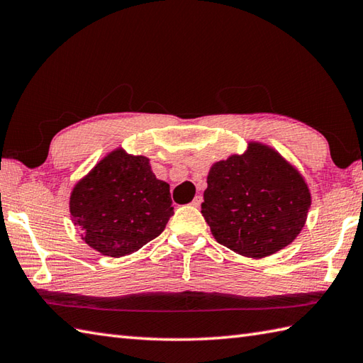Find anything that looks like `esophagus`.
Here are the masks:
<instances>
[{"instance_id":"34e87169","label":"esophagus","mask_w":363,"mask_h":363,"mask_svg":"<svg viewBox=\"0 0 363 363\" xmlns=\"http://www.w3.org/2000/svg\"><path fill=\"white\" fill-rule=\"evenodd\" d=\"M201 203H203V196L201 195H196L194 198V201H191V204H194L195 207H199V206H201Z\"/></svg>"}]
</instances>
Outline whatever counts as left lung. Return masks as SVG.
Returning a JSON list of instances; mask_svg holds the SVG:
<instances>
[{"mask_svg":"<svg viewBox=\"0 0 363 363\" xmlns=\"http://www.w3.org/2000/svg\"><path fill=\"white\" fill-rule=\"evenodd\" d=\"M311 191L279 152L250 143L242 156L213 164L201 213L220 245L246 257H267L303 229Z\"/></svg>","mask_w":363,"mask_h":363,"instance_id":"8db88e82","label":"left lung"}]
</instances>
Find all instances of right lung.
I'll use <instances>...</instances> for the list:
<instances>
[{
  "mask_svg": "<svg viewBox=\"0 0 363 363\" xmlns=\"http://www.w3.org/2000/svg\"><path fill=\"white\" fill-rule=\"evenodd\" d=\"M70 213L89 246L123 257L160 235L174 212L169 186L154 176L150 159L115 150L76 184Z\"/></svg>",
  "mask_w": 363,
  "mask_h": 363,
  "instance_id": "obj_1",
  "label": "right lung"
}]
</instances>
